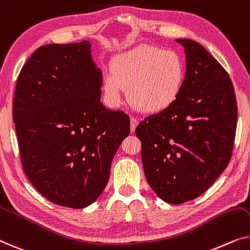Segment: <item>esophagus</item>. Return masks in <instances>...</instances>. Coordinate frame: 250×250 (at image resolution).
<instances>
[{
  "instance_id": "obj_1",
  "label": "esophagus",
  "mask_w": 250,
  "mask_h": 250,
  "mask_svg": "<svg viewBox=\"0 0 250 250\" xmlns=\"http://www.w3.org/2000/svg\"><path fill=\"white\" fill-rule=\"evenodd\" d=\"M138 125V120L136 118H131L130 119V130H131V132H135V130Z\"/></svg>"
}]
</instances>
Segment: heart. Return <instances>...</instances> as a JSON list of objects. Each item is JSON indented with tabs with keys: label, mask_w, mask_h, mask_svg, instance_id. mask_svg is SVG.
Masks as SVG:
<instances>
[{
	"label": "heart",
	"mask_w": 250,
	"mask_h": 250,
	"mask_svg": "<svg viewBox=\"0 0 250 250\" xmlns=\"http://www.w3.org/2000/svg\"><path fill=\"white\" fill-rule=\"evenodd\" d=\"M185 81V64L176 51L140 44L115 56L103 89L111 103L119 104L122 89L136 110L161 113L173 105Z\"/></svg>",
	"instance_id": "1"
}]
</instances>
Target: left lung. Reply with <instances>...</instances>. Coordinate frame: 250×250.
<instances>
[{"instance_id":"8db88e82","label":"left lung","mask_w":250,"mask_h":250,"mask_svg":"<svg viewBox=\"0 0 250 250\" xmlns=\"http://www.w3.org/2000/svg\"><path fill=\"white\" fill-rule=\"evenodd\" d=\"M176 42L186 58L181 94L172 106L136 128L148 184L170 204L200 196L226 169L238 118L236 94L225 68L199 42Z\"/></svg>"}]
</instances>
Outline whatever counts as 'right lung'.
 <instances>
[{"label": "right lung", "instance_id": "obj_1", "mask_svg": "<svg viewBox=\"0 0 250 250\" xmlns=\"http://www.w3.org/2000/svg\"><path fill=\"white\" fill-rule=\"evenodd\" d=\"M87 40L50 43L22 67L13 122L23 170L50 202L82 208L101 195L130 119L101 102L102 72Z\"/></svg>", "mask_w": 250, "mask_h": 250}]
</instances>
